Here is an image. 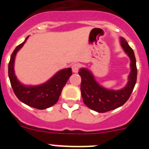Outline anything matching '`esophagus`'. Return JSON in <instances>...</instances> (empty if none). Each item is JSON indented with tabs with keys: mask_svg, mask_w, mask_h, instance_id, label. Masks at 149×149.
<instances>
[{
	"mask_svg": "<svg viewBox=\"0 0 149 149\" xmlns=\"http://www.w3.org/2000/svg\"><path fill=\"white\" fill-rule=\"evenodd\" d=\"M72 71H73V72H74V73H77V72H78L79 68H80V65H79V64H77V63H74V64H73V65H72Z\"/></svg>",
	"mask_w": 149,
	"mask_h": 149,
	"instance_id": "34e87169",
	"label": "esophagus"
}]
</instances>
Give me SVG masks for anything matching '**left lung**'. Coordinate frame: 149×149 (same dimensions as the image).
Returning a JSON list of instances; mask_svg holds the SVG:
<instances>
[{"mask_svg":"<svg viewBox=\"0 0 149 149\" xmlns=\"http://www.w3.org/2000/svg\"><path fill=\"white\" fill-rule=\"evenodd\" d=\"M121 45L131 61L128 83L125 88L117 91L104 89L95 81L94 77L89 70L81 68L78 72L81 77V91L84 103L91 110L98 113H105L118 108L125 103L132 93L137 76L136 58L134 51L124 38H121Z\"/></svg>","mask_w":149,"mask_h":149,"instance_id":"8db88e82","label":"left lung"}]
</instances>
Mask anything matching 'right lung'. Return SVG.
I'll list each match as a JSON object with an SVG mask.
<instances>
[{"instance_id":"add662e5","label":"right lung","mask_w":149,"mask_h":149,"mask_svg":"<svg viewBox=\"0 0 149 149\" xmlns=\"http://www.w3.org/2000/svg\"><path fill=\"white\" fill-rule=\"evenodd\" d=\"M18 45L10 57L8 65V74L13 92L22 102L33 108L44 110L53 106L57 102L63 88L72 74V68H68L60 71L45 84L36 86H25L17 80L14 72V60L18 51L27 41Z\"/></svg>"}]
</instances>
